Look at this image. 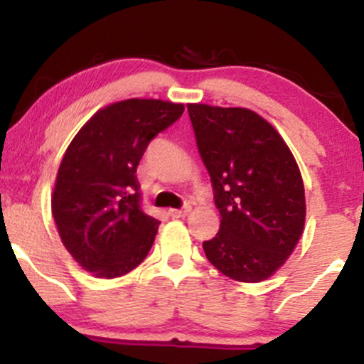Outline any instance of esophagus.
Segmentation results:
<instances>
[{
  "mask_svg": "<svg viewBox=\"0 0 364 364\" xmlns=\"http://www.w3.org/2000/svg\"><path fill=\"white\" fill-rule=\"evenodd\" d=\"M192 211V205H183L181 209H168V216H172V218H181V216H186L188 213Z\"/></svg>",
  "mask_w": 364,
  "mask_h": 364,
  "instance_id": "esophagus-1",
  "label": "esophagus"
}]
</instances>
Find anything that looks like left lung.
<instances>
[{
    "instance_id": "obj_1",
    "label": "left lung",
    "mask_w": 364,
    "mask_h": 364,
    "mask_svg": "<svg viewBox=\"0 0 364 364\" xmlns=\"http://www.w3.org/2000/svg\"><path fill=\"white\" fill-rule=\"evenodd\" d=\"M200 159L209 172L220 230L203 248L237 282L269 278L303 234L304 186L291 149L250 109L188 105Z\"/></svg>"
}]
</instances>
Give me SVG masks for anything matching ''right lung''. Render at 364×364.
Wrapping results in <instances>:
<instances>
[{
  "instance_id": "obj_1",
  "label": "right lung",
  "mask_w": 364,
  "mask_h": 364,
  "mask_svg": "<svg viewBox=\"0 0 364 364\" xmlns=\"http://www.w3.org/2000/svg\"><path fill=\"white\" fill-rule=\"evenodd\" d=\"M185 105L130 98L102 109L70 142L58 171L53 215L70 255L98 278L130 273L160 222L141 208L137 165Z\"/></svg>"
}]
</instances>
